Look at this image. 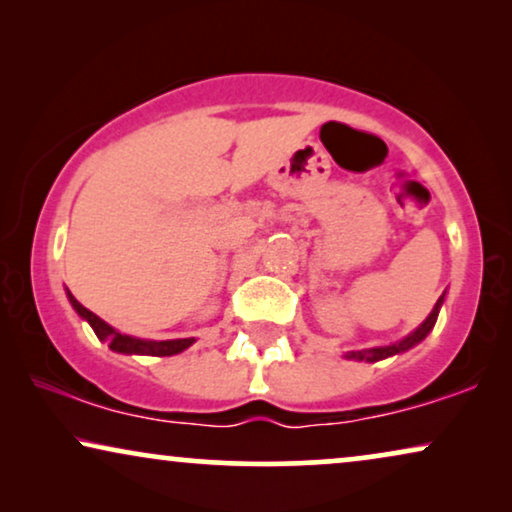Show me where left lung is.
I'll use <instances>...</instances> for the list:
<instances>
[{
  "mask_svg": "<svg viewBox=\"0 0 512 512\" xmlns=\"http://www.w3.org/2000/svg\"><path fill=\"white\" fill-rule=\"evenodd\" d=\"M440 303H443V298H440L438 303H436V307H433V312L429 314V319H426L424 324L419 326L415 333H410L408 338H405V340L396 342V345H389V347H377V349H368V352H352V354H347V356H349V359H359V361H380V359H387V356L401 354V352H405V349L415 347L417 342H422V340L426 338V333L431 331L433 324H436V319H438V310H440Z\"/></svg>",
  "mask_w": 512,
  "mask_h": 512,
  "instance_id": "8db88e82",
  "label": "left lung"
}]
</instances>
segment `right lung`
Segmentation results:
<instances>
[{
    "label": "right lung",
    "instance_id": "add662e5",
    "mask_svg": "<svg viewBox=\"0 0 512 512\" xmlns=\"http://www.w3.org/2000/svg\"><path fill=\"white\" fill-rule=\"evenodd\" d=\"M69 296V303L74 305V310L81 314L83 319L88 321L90 326H93L95 335L100 340L107 342V345L114 349V352H121V354H149V356H172V354H179L184 352L186 347L193 345V338H184V340H163V342H151V340H137V338H130V335H123L111 328L109 324H104V321L97 317L88 310V307H83L79 300H76L72 293L67 291Z\"/></svg>",
    "mask_w": 512,
    "mask_h": 512
}]
</instances>
